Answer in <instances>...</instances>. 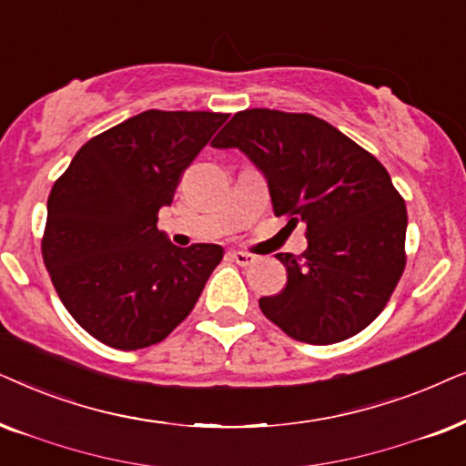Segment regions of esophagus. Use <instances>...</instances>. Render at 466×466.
I'll list each match as a JSON object with an SVG mask.
<instances>
[{
  "instance_id": "obj_1",
  "label": "esophagus",
  "mask_w": 466,
  "mask_h": 466,
  "mask_svg": "<svg viewBox=\"0 0 466 466\" xmlns=\"http://www.w3.org/2000/svg\"><path fill=\"white\" fill-rule=\"evenodd\" d=\"M229 258H232L238 266H251L256 262V256H251V253H245V251H229Z\"/></svg>"
}]
</instances>
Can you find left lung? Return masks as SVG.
I'll return each instance as SVG.
<instances>
[{
    "label": "left lung",
    "instance_id": "obj_1",
    "mask_svg": "<svg viewBox=\"0 0 466 466\" xmlns=\"http://www.w3.org/2000/svg\"><path fill=\"white\" fill-rule=\"evenodd\" d=\"M240 148L268 183L277 217L307 223L302 256L279 253L288 283L259 309L288 337L330 345L364 330L405 270L407 207L388 170L330 123L251 108L210 142Z\"/></svg>",
    "mask_w": 466,
    "mask_h": 466
}]
</instances>
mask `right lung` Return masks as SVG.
<instances>
[{"mask_svg": "<svg viewBox=\"0 0 466 466\" xmlns=\"http://www.w3.org/2000/svg\"><path fill=\"white\" fill-rule=\"evenodd\" d=\"M228 116L145 110L80 147L55 181L42 258L64 307L99 343L132 351L164 340L221 262L219 245H172L157 213Z\"/></svg>", "mask_w": 466, "mask_h": 466, "instance_id": "right-lung-1", "label": "right lung"}]
</instances>
